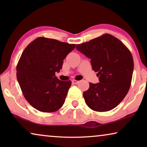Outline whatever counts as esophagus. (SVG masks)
I'll list each match as a JSON object with an SVG mask.
<instances>
[{
    "label": "esophagus",
    "instance_id": "34e87169",
    "mask_svg": "<svg viewBox=\"0 0 147 147\" xmlns=\"http://www.w3.org/2000/svg\"><path fill=\"white\" fill-rule=\"evenodd\" d=\"M72 83L74 84H77L79 83V81H78V80H72Z\"/></svg>",
    "mask_w": 147,
    "mask_h": 147
}]
</instances>
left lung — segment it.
<instances>
[{"label": "left lung", "instance_id": "obj_1", "mask_svg": "<svg viewBox=\"0 0 147 147\" xmlns=\"http://www.w3.org/2000/svg\"><path fill=\"white\" fill-rule=\"evenodd\" d=\"M76 49L91 59L92 69L98 72L97 84L90 83L84 92L88 107L107 112L116 107L127 94L131 84L134 61L129 49L110 34L76 45Z\"/></svg>", "mask_w": 147, "mask_h": 147}]
</instances>
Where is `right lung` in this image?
Listing matches in <instances>:
<instances>
[{
  "mask_svg": "<svg viewBox=\"0 0 147 147\" xmlns=\"http://www.w3.org/2000/svg\"><path fill=\"white\" fill-rule=\"evenodd\" d=\"M75 47V44L39 37L24 50L17 65V78L24 97L34 108L54 112L63 105L71 82L58 80L55 72Z\"/></svg>",
  "mask_w": 147,
  "mask_h": 147,
  "instance_id": "1",
  "label": "right lung"
}]
</instances>
